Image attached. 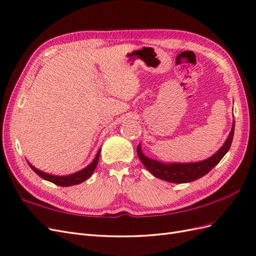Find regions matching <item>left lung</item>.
Wrapping results in <instances>:
<instances>
[{"mask_svg":"<svg viewBox=\"0 0 256 256\" xmlns=\"http://www.w3.org/2000/svg\"><path fill=\"white\" fill-rule=\"evenodd\" d=\"M235 120L233 122L230 132L226 138V141L221 146V148L214 154L212 157L198 162H187V164H180V162H162L146 157L141 150V144L138 145L136 152L141 162L148 171L157 178L162 180L174 184H184L196 180L198 178L206 175L209 171L219 164L220 160L224 157L232 145L234 136Z\"/></svg>","mask_w":256,"mask_h":256,"instance_id":"8db88e82","label":"left lung"}]
</instances>
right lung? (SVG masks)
Segmentation results:
<instances>
[{"mask_svg": "<svg viewBox=\"0 0 256 256\" xmlns=\"http://www.w3.org/2000/svg\"><path fill=\"white\" fill-rule=\"evenodd\" d=\"M100 150H99L96 157L94 158V160L92 161V164H90L86 168H82L81 171L79 172H76L74 174H70V175H66V176H58V175H52V174H48V173H44L42 171H40V170L36 168L34 166H32L30 164V162L28 161V164L30 166V168L33 170V171L38 175L40 176L42 180H48L50 182H53L56 184L58 186H60V187H69V186H74V184H81L83 182H85L88 180V177L92 176V174L94 173L95 168L97 166V164H98V160H99V156H100Z\"/></svg>", "mask_w": 256, "mask_h": 256, "instance_id": "obj_1", "label": "right lung"}]
</instances>
